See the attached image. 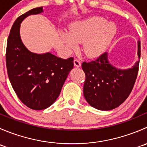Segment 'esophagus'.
Instances as JSON below:
<instances>
[{
  "label": "esophagus",
  "mask_w": 147,
  "mask_h": 147,
  "mask_svg": "<svg viewBox=\"0 0 147 147\" xmlns=\"http://www.w3.org/2000/svg\"><path fill=\"white\" fill-rule=\"evenodd\" d=\"M74 65H75L76 67H80L81 66V63L80 62L79 60H78V59H75V60H74Z\"/></svg>",
  "instance_id": "1"
}]
</instances>
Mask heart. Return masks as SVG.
<instances>
[{"label":"heart","mask_w":147,"mask_h":147,"mask_svg":"<svg viewBox=\"0 0 147 147\" xmlns=\"http://www.w3.org/2000/svg\"><path fill=\"white\" fill-rule=\"evenodd\" d=\"M117 32L115 23H107L102 17H92L70 27L69 32H61L60 36L69 50L82 43V51L89 57H95L105 51Z\"/></svg>","instance_id":"b5f03b06"}]
</instances>
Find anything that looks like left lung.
<instances>
[{"label":"left lung","mask_w":147,"mask_h":147,"mask_svg":"<svg viewBox=\"0 0 147 147\" xmlns=\"http://www.w3.org/2000/svg\"><path fill=\"white\" fill-rule=\"evenodd\" d=\"M140 59V42L138 41ZM139 60L131 68L118 69L109 63L105 53L94 61L82 64L85 73L83 93L86 101L100 110L108 111L119 107L132 90L139 70Z\"/></svg>","instance_id":"obj_1"}]
</instances>
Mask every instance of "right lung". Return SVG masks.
<instances>
[{
    "instance_id": "1",
    "label": "right lung",
    "mask_w": 147,
    "mask_h": 147,
    "mask_svg": "<svg viewBox=\"0 0 147 147\" xmlns=\"http://www.w3.org/2000/svg\"><path fill=\"white\" fill-rule=\"evenodd\" d=\"M42 12V7L35 8L16 19L8 36L5 55L15 92L25 105L35 110L45 109L56 101L74 66L72 57L65 60L50 53H32L22 42L20 23L28 16Z\"/></svg>"
}]
</instances>
